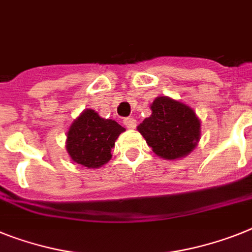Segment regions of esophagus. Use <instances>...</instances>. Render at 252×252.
I'll use <instances>...</instances> for the list:
<instances>
[{"label":"esophagus","instance_id":"1","mask_svg":"<svg viewBox=\"0 0 252 252\" xmlns=\"http://www.w3.org/2000/svg\"><path fill=\"white\" fill-rule=\"evenodd\" d=\"M123 123H124V126H126L128 129H134L137 126V120L133 119V118H126Z\"/></svg>","mask_w":252,"mask_h":252}]
</instances>
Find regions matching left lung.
<instances>
[{"instance_id":"8db88e82","label":"left lung","mask_w":252,"mask_h":252,"mask_svg":"<svg viewBox=\"0 0 252 252\" xmlns=\"http://www.w3.org/2000/svg\"><path fill=\"white\" fill-rule=\"evenodd\" d=\"M151 115L137 129L158 158L178 160L196 149L201 137V120L186 103L168 96L156 97Z\"/></svg>"}]
</instances>
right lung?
<instances>
[{"instance_id": "right-lung-1", "label": "right lung", "mask_w": 252, "mask_h": 252, "mask_svg": "<svg viewBox=\"0 0 252 252\" xmlns=\"http://www.w3.org/2000/svg\"><path fill=\"white\" fill-rule=\"evenodd\" d=\"M126 132L113 119H103L92 109H86L74 119L66 133V151L74 162L87 169H97L111 158L118 137Z\"/></svg>"}]
</instances>
